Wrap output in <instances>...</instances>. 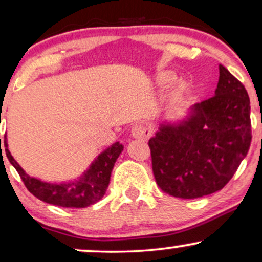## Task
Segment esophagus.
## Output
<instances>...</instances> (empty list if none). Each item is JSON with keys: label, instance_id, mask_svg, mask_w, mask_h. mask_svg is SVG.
I'll return each mask as SVG.
<instances>
[{"label": "esophagus", "instance_id": "34e87169", "mask_svg": "<svg viewBox=\"0 0 262 262\" xmlns=\"http://www.w3.org/2000/svg\"><path fill=\"white\" fill-rule=\"evenodd\" d=\"M150 128L143 124H136L131 128L132 137L138 138V140H147V138L150 136Z\"/></svg>", "mask_w": 262, "mask_h": 262}]
</instances>
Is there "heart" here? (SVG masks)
Listing matches in <instances>:
<instances>
[{
    "mask_svg": "<svg viewBox=\"0 0 262 262\" xmlns=\"http://www.w3.org/2000/svg\"><path fill=\"white\" fill-rule=\"evenodd\" d=\"M173 76H175V74L172 72H170V70H165V72H160L157 74L156 76V83L159 86H164L166 85V83H169L171 80L173 79ZM186 89V82L185 81H177L176 85H175V92H181L183 91V90Z\"/></svg>",
    "mask_w": 262,
    "mask_h": 262,
    "instance_id": "1",
    "label": "heart"
}]
</instances>
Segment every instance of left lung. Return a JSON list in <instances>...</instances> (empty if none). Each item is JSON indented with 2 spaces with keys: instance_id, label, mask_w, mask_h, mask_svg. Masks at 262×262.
Instances as JSON below:
<instances>
[{
  "instance_id": "1",
  "label": "left lung",
  "mask_w": 262,
  "mask_h": 262,
  "mask_svg": "<svg viewBox=\"0 0 262 262\" xmlns=\"http://www.w3.org/2000/svg\"><path fill=\"white\" fill-rule=\"evenodd\" d=\"M219 70L215 95L190 106L182 120L160 124L149 140L158 186L176 198L222 189L249 150V96L224 66Z\"/></svg>"
}]
</instances>
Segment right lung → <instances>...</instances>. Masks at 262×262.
Returning <instances> with one entry per match:
<instances>
[{
    "label": "right lung",
    "mask_w": 262,
    "mask_h": 262,
    "mask_svg": "<svg viewBox=\"0 0 262 262\" xmlns=\"http://www.w3.org/2000/svg\"><path fill=\"white\" fill-rule=\"evenodd\" d=\"M5 147L9 163L18 171L24 185L32 194L42 202L63 208H87L99 202L109 186L115 161L124 150V146L120 142H115L99 153L76 179L64 182H47L25 172L8 149L7 136H5Z\"/></svg>",
    "instance_id": "obj_1"
}]
</instances>
